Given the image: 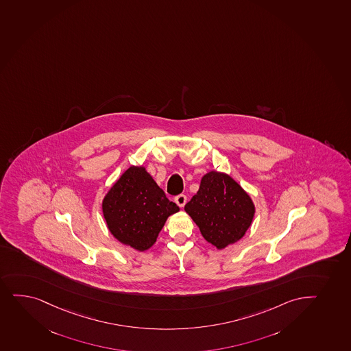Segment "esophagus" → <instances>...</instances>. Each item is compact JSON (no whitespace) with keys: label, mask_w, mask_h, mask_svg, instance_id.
Wrapping results in <instances>:
<instances>
[{"label":"esophagus","mask_w":351,"mask_h":351,"mask_svg":"<svg viewBox=\"0 0 351 351\" xmlns=\"http://www.w3.org/2000/svg\"><path fill=\"white\" fill-rule=\"evenodd\" d=\"M175 202H176V204L180 206V208H183L184 206L185 203H186V196L181 193V195H178L175 197Z\"/></svg>","instance_id":"34e87169"}]
</instances>
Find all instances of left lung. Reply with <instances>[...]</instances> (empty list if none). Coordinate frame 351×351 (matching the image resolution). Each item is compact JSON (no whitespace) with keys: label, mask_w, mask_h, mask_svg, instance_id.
Listing matches in <instances>:
<instances>
[{"label":"left lung","mask_w":351,"mask_h":351,"mask_svg":"<svg viewBox=\"0 0 351 351\" xmlns=\"http://www.w3.org/2000/svg\"><path fill=\"white\" fill-rule=\"evenodd\" d=\"M206 241L224 248L244 236L254 216V205L241 185L226 173L203 176L197 193L185 204Z\"/></svg>","instance_id":"1"}]
</instances>
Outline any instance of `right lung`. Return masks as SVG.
<instances>
[{
	"mask_svg": "<svg viewBox=\"0 0 351 351\" xmlns=\"http://www.w3.org/2000/svg\"><path fill=\"white\" fill-rule=\"evenodd\" d=\"M178 210L143 167L127 169L103 202L110 233L138 251H145L156 241L167 218Z\"/></svg>",
	"mask_w": 351,
	"mask_h": 351,
	"instance_id": "1",
	"label": "right lung"
}]
</instances>
